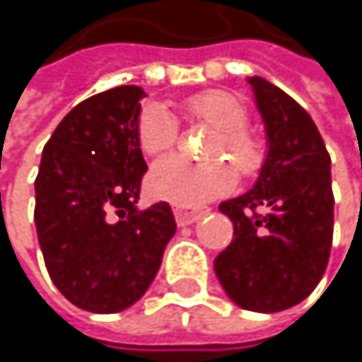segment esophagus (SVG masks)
I'll return each mask as SVG.
<instances>
[{
    "label": "esophagus",
    "instance_id": "34e87169",
    "mask_svg": "<svg viewBox=\"0 0 362 362\" xmlns=\"http://www.w3.org/2000/svg\"><path fill=\"white\" fill-rule=\"evenodd\" d=\"M203 216V211H197V209H186L182 205H174V218L180 226H186V224H192L197 222L199 218Z\"/></svg>",
    "mask_w": 362,
    "mask_h": 362
}]
</instances>
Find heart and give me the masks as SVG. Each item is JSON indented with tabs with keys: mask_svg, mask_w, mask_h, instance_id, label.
<instances>
[{
	"mask_svg": "<svg viewBox=\"0 0 362 362\" xmlns=\"http://www.w3.org/2000/svg\"><path fill=\"white\" fill-rule=\"evenodd\" d=\"M180 107L190 121L214 129L205 151L209 163L192 165L176 157L159 161L146 178L151 197L182 207H199L233 190L235 169L241 178H252L262 170L264 142L247 129L250 112L235 94L205 90L184 98ZM136 134L144 155L161 157L176 146L178 125L163 107L148 105L138 117Z\"/></svg>",
	"mask_w": 362,
	"mask_h": 362,
	"instance_id": "heart-1",
	"label": "heart"
}]
</instances>
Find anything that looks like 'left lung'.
Instances as JSON below:
<instances>
[{
	"instance_id": "1",
	"label": "left lung",
	"mask_w": 362,
	"mask_h": 362,
	"mask_svg": "<svg viewBox=\"0 0 362 362\" xmlns=\"http://www.w3.org/2000/svg\"><path fill=\"white\" fill-rule=\"evenodd\" d=\"M266 123L268 155L250 192L220 203L233 243L214 259L228 298L253 313H279L306 300L323 279L333 239L331 159L291 96L250 79Z\"/></svg>"
}]
</instances>
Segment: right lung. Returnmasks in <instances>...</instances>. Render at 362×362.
Masks as SVG:
<instances>
[{"instance_id":"1","label":"right lung","mask_w":362,"mask_h":362,"mask_svg":"<svg viewBox=\"0 0 362 362\" xmlns=\"http://www.w3.org/2000/svg\"><path fill=\"white\" fill-rule=\"evenodd\" d=\"M138 86L79 103L43 146L35 226L45 268L77 308L110 315L138 302L176 233L168 203L136 209L146 163Z\"/></svg>"}]
</instances>
